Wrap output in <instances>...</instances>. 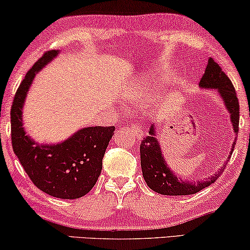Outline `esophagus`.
Listing matches in <instances>:
<instances>
[{
	"label": "esophagus",
	"mask_w": 250,
	"mask_h": 250,
	"mask_svg": "<svg viewBox=\"0 0 250 250\" xmlns=\"http://www.w3.org/2000/svg\"><path fill=\"white\" fill-rule=\"evenodd\" d=\"M132 131L135 133L136 134V136H138L139 139H142L143 138V135H145V132H143V128H142V126H140V125H134V126H132Z\"/></svg>",
	"instance_id": "obj_1"
}]
</instances>
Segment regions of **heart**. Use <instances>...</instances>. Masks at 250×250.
Returning <instances> with one entry per match:
<instances>
[{
	"instance_id": "1",
	"label": "heart",
	"mask_w": 250,
	"mask_h": 250,
	"mask_svg": "<svg viewBox=\"0 0 250 250\" xmlns=\"http://www.w3.org/2000/svg\"><path fill=\"white\" fill-rule=\"evenodd\" d=\"M165 83H166V80H164V78H162V77H158V85H159V86H164Z\"/></svg>"
}]
</instances>
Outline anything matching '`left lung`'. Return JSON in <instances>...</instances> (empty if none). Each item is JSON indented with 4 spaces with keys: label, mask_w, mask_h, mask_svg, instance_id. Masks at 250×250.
<instances>
[{
    "label": "left lung",
    "mask_w": 250,
    "mask_h": 250,
    "mask_svg": "<svg viewBox=\"0 0 250 250\" xmlns=\"http://www.w3.org/2000/svg\"><path fill=\"white\" fill-rule=\"evenodd\" d=\"M199 87L201 90H213L217 92L221 100L223 101L225 109L230 115V121L232 124L234 135H238L239 131V102L237 93L232 85L231 81L225 75L220 66L215 62L213 58L208 59L205 74L199 82ZM149 135L146 136L140 146V153H141V168L143 179L148 184L150 189L157 193L165 194V196H188L199 192L211 183H214L227 166L230 157L233 152L237 138L234 139L231 146V150L229 152L227 162H224L220 169L214 175H210L204 180L188 181L182 180L167 164V160L164 156L160 142L157 136L156 124L150 126Z\"/></svg>",
    "instance_id": "obj_1"
}]
</instances>
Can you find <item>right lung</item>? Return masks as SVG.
Wrapping results in <instances>:
<instances>
[{"label":"right lung","mask_w":250,"mask_h":250,"mask_svg":"<svg viewBox=\"0 0 250 250\" xmlns=\"http://www.w3.org/2000/svg\"><path fill=\"white\" fill-rule=\"evenodd\" d=\"M49 51L26 74L11 108L12 148L33 183L49 196L78 199L91 191L102 169V158L115 127L88 126L57 143H40L23 126L22 109L30 86L44 67L59 56Z\"/></svg>","instance_id":"obj_1"}]
</instances>
